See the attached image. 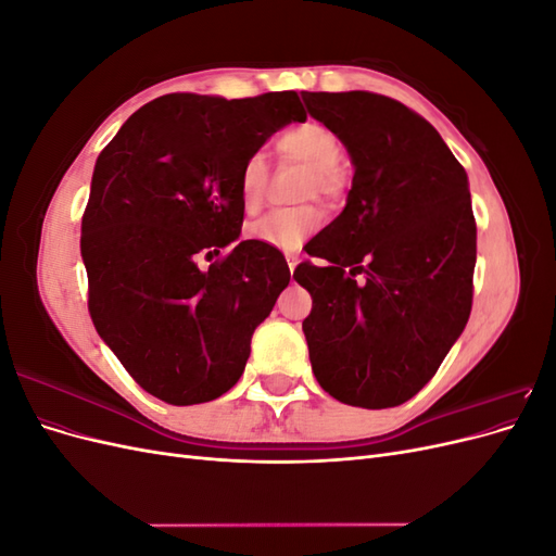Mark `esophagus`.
Instances as JSON below:
<instances>
[{
  "mask_svg": "<svg viewBox=\"0 0 556 556\" xmlns=\"http://www.w3.org/2000/svg\"><path fill=\"white\" fill-rule=\"evenodd\" d=\"M299 252H288V266H290V271L294 274V268H296V264H299Z\"/></svg>",
  "mask_w": 556,
  "mask_h": 556,
  "instance_id": "obj_1",
  "label": "esophagus"
}]
</instances>
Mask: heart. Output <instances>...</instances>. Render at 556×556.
Returning a JSON list of instances; mask_svg holds the SVG:
<instances>
[{"label": "heart", "mask_w": 556, "mask_h": 556, "mask_svg": "<svg viewBox=\"0 0 556 556\" xmlns=\"http://www.w3.org/2000/svg\"><path fill=\"white\" fill-rule=\"evenodd\" d=\"M276 153L282 162H296L308 166L304 197H336L345 188V174L341 169L343 143L336 134L315 121L299 123L278 134ZM239 201L245 213H257L268 192V164L262 153L250 155L239 174ZM323 223V213L315 206L278 208L250 223L245 233L250 241L276 250H296L308 241Z\"/></svg>", "instance_id": "1"}]
</instances>
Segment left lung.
I'll list each match as a JSON object with an SVG mask.
<instances>
[{
	"instance_id": "obj_1",
	"label": "left lung",
	"mask_w": 556,
	"mask_h": 556,
	"mask_svg": "<svg viewBox=\"0 0 556 556\" xmlns=\"http://www.w3.org/2000/svg\"><path fill=\"white\" fill-rule=\"evenodd\" d=\"M304 102L355 162L343 213L306 250L329 264L294 271L313 299V374L348 406H401L439 371L473 306L466 172L431 123L392 97L304 92Z\"/></svg>"
}]
</instances>
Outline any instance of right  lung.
Segmentation results:
<instances>
[{
  "label": "right lung",
  "instance_id": "add662e5",
  "mask_svg": "<svg viewBox=\"0 0 556 556\" xmlns=\"http://www.w3.org/2000/svg\"><path fill=\"white\" fill-rule=\"evenodd\" d=\"M290 121H306L292 90L231 102L174 92L97 157L80 225L88 311L148 394L192 406L239 382L252 333L290 282L280 250L237 241L239 174Z\"/></svg>",
  "mask_w": 556,
  "mask_h": 556
}]
</instances>
